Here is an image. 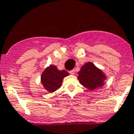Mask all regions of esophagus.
I'll list each match as a JSON object with an SVG mask.
<instances>
[{
    "mask_svg": "<svg viewBox=\"0 0 134 134\" xmlns=\"http://www.w3.org/2000/svg\"><path fill=\"white\" fill-rule=\"evenodd\" d=\"M75 72H76V71H75V70H74V69L69 71V74H71V75H74V74H75Z\"/></svg>",
    "mask_w": 134,
    "mask_h": 134,
    "instance_id": "esophagus-1",
    "label": "esophagus"
}]
</instances>
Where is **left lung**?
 <instances>
[{
    "label": "left lung",
    "mask_w": 134,
    "mask_h": 134,
    "mask_svg": "<svg viewBox=\"0 0 134 134\" xmlns=\"http://www.w3.org/2000/svg\"><path fill=\"white\" fill-rule=\"evenodd\" d=\"M77 78L84 87L89 90H94L103 86L105 76L102 71L97 68L93 63L88 62L82 67L78 72Z\"/></svg>",
    "instance_id": "obj_1"
}]
</instances>
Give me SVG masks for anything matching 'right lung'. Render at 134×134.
Returning <instances> with one entry per match:
<instances>
[{
  "instance_id": "add662e5",
  "label": "right lung",
  "mask_w": 134,
  "mask_h": 134,
  "mask_svg": "<svg viewBox=\"0 0 134 134\" xmlns=\"http://www.w3.org/2000/svg\"><path fill=\"white\" fill-rule=\"evenodd\" d=\"M69 75L65 70L60 71L54 65L47 67L41 75V83L48 91L54 92L60 88L63 78Z\"/></svg>"
}]
</instances>
